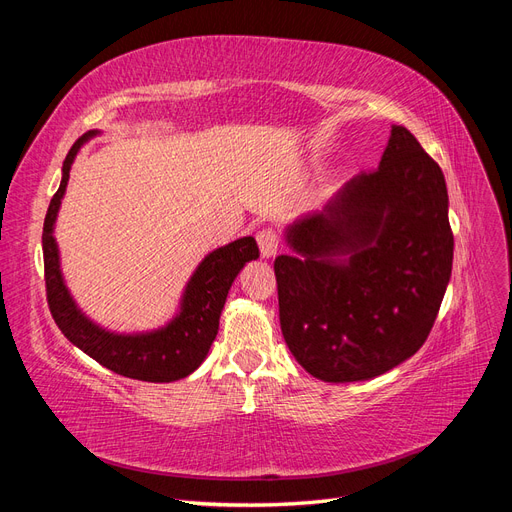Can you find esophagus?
<instances>
[{"instance_id": "1", "label": "esophagus", "mask_w": 512, "mask_h": 512, "mask_svg": "<svg viewBox=\"0 0 512 512\" xmlns=\"http://www.w3.org/2000/svg\"><path fill=\"white\" fill-rule=\"evenodd\" d=\"M256 241H258L262 258H273L277 254V247H280V239H277L275 230L271 228H262L256 235Z\"/></svg>"}]
</instances>
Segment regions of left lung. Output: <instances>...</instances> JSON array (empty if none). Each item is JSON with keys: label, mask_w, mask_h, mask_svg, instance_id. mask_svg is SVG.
Returning a JSON list of instances; mask_svg holds the SVG:
<instances>
[{"label": "left lung", "mask_w": 512, "mask_h": 512, "mask_svg": "<svg viewBox=\"0 0 512 512\" xmlns=\"http://www.w3.org/2000/svg\"><path fill=\"white\" fill-rule=\"evenodd\" d=\"M275 258L280 324L324 382L371 380L425 344L451 280L453 232L440 166L393 126L380 166L286 228Z\"/></svg>", "instance_id": "1"}]
</instances>
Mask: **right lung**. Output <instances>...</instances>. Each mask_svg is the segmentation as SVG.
I'll return each instance as SVG.
<instances>
[{"label":"right lung","mask_w":512,"mask_h":512,"mask_svg":"<svg viewBox=\"0 0 512 512\" xmlns=\"http://www.w3.org/2000/svg\"><path fill=\"white\" fill-rule=\"evenodd\" d=\"M98 134V130H89L72 145L64 160V168H61L59 190L46 211L42 230L46 299H49L51 314L61 333L106 369L132 380L175 382L190 376L207 359L220 329L228 290L245 262L258 258V245L254 237H241L209 252L185 284L179 312L160 329L115 333L87 318L64 282L59 247L53 232L76 153Z\"/></svg>","instance_id":"1"}]
</instances>
